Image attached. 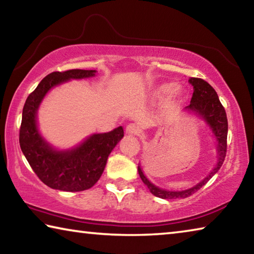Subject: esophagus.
<instances>
[{
  "mask_svg": "<svg viewBox=\"0 0 254 254\" xmlns=\"http://www.w3.org/2000/svg\"><path fill=\"white\" fill-rule=\"evenodd\" d=\"M126 130H127V133H128V134H139V133H140L139 127H137L136 124H134V123L127 124Z\"/></svg>",
  "mask_w": 254,
  "mask_h": 254,
  "instance_id": "obj_1",
  "label": "esophagus"
}]
</instances>
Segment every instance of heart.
<instances>
[{
    "label": "heart",
    "mask_w": 254,
    "mask_h": 254,
    "mask_svg": "<svg viewBox=\"0 0 254 254\" xmlns=\"http://www.w3.org/2000/svg\"><path fill=\"white\" fill-rule=\"evenodd\" d=\"M171 92H173L174 97L180 96L179 88H176V85L174 83H167V84H162L161 86H159V88L157 89V95L165 96V95H168V94Z\"/></svg>",
    "instance_id": "b5f03b06"
}]
</instances>
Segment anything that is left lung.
Wrapping results in <instances>:
<instances>
[{
  "label": "left lung",
  "instance_id": "left-lung-1",
  "mask_svg": "<svg viewBox=\"0 0 254 254\" xmlns=\"http://www.w3.org/2000/svg\"><path fill=\"white\" fill-rule=\"evenodd\" d=\"M189 83H190L192 85V87H194V93H192L190 104L186 106L185 110L195 112V113L199 114L200 117L207 122L210 128H212L214 135L216 136L217 140V163L216 166H215V168L212 170V173H210L204 180H201V182L199 184H197L196 186L182 191L165 190V189L154 186V185L150 183L149 179L145 177L140 167H137L140 178L142 179L144 185H147V187L149 188V190L151 191V194L157 197H160V198L163 199L186 198V197L194 194V192H196L198 189L203 187L204 185L207 183L218 170H220L226 157L227 118L225 109L221 104L220 100H218L217 93L215 92V89L207 83V81H205L201 78L191 77V78L189 79Z\"/></svg>",
  "mask_w": 254,
  "mask_h": 254
}]
</instances>
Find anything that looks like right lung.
<instances>
[{"mask_svg":"<svg viewBox=\"0 0 254 254\" xmlns=\"http://www.w3.org/2000/svg\"><path fill=\"white\" fill-rule=\"evenodd\" d=\"M95 70L54 71L28 96L22 111L19 141L29 165L47 186L64 191H81L93 187L104 171L107 158L124 135L123 127L93 134L67 151H57L46 142L37 127V111L50 88L70 79L95 76Z\"/></svg>","mask_w":254,"mask_h":254,"instance_id":"1","label":"right lung"}]
</instances>
